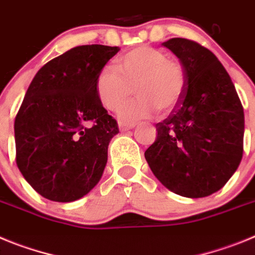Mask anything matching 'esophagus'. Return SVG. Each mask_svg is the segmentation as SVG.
Segmentation results:
<instances>
[{
	"label": "esophagus",
	"instance_id": "34e87169",
	"mask_svg": "<svg viewBox=\"0 0 255 255\" xmlns=\"http://www.w3.org/2000/svg\"><path fill=\"white\" fill-rule=\"evenodd\" d=\"M118 126H119V130H121V132H126V130L132 129V128H134V125H133V123L119 122Z\"/></svg>",
	"mask_w": 255,
	"mask_h": 255
}]
</instances>
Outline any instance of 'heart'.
Masks as SVG:
<instances>
[{
  "label": "heart",
  "mask_w": 255,
  "mask_h": 255,
  "mask_svg": "<svg viewBox=\"0 0 255 255\" xmlns=\"http://www.w3.org/2000/svg\"><path fill=\"white\" fill-rule=\"evenodd\" d=\"M116 68L100 71L95 80L96 96L107 111L118 112L134 88L139 98L123 106L119 113L128 122L150 118L156 112L167 114L180 102L187 86L183 66L150 45H139L119 56Z\"/></svg>",
  "instance_id": "b5f03b06"
}]
</instances>
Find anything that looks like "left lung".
I'll list each match as a JSON object with an SVG mask.
<instances>
[{
  "mask_svg": "<svg viewBox=\"0 0 255 255\" xmlns=\"http://www.w3.org/2000/svg\"><path fill=\"white\" fill-rule=\"evenodd\" d=\"M187 76L180 102L156 125L157 137L144 151L153 175L167 189L202 198L221 189L243 157L244 111L229 73L198 43L173 38L162 43Z\"/></svg>",
  "mask_w": 255,
  "mask_h": 255,
  "instance_id": "8db88e82",
  "label": "left lung"
}]
</instances>
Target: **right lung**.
<instances>
[{
	"label": "right lung",
	"instance_id": "add662e5",
	"mask_svg": "<svg viewBox=\"0 0 255 255\" xmlns=\"http://www.w3.org/2000/svg\"><path fill=\"white\" fill-rule=\"evenodd\" d=\"M118 47L67 50L36 72L15 118L16 164L40 196L73 202L103 175L108 146L119 132L100 104L95 80Z\"/></svg>",
	"mask_w": 255,
	"mask_h": 255
}]
</instances>
